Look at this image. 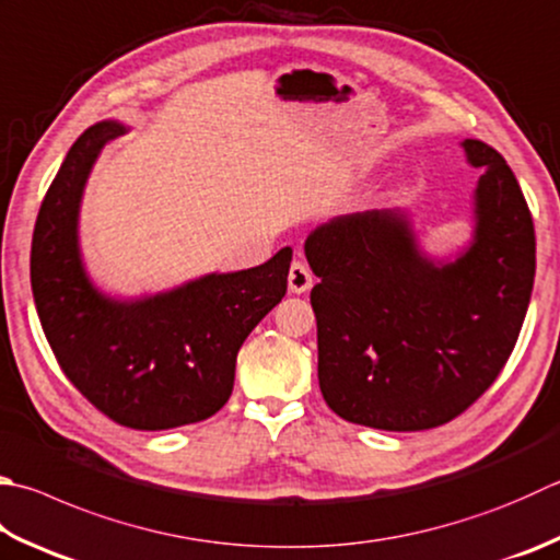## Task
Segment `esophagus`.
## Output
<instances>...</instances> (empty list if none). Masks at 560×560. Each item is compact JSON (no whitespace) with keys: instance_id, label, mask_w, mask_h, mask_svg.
<instances>
[{"instance_id":"esophagus-1","label":"esophagus","mask_w":560,"mask_h":560,"mask_svg":"<svg viewBox=\"0 0 560 560\" xmlns=\"http://www.w3.org/2000/svg\"><path fill=\"white\" fill-rule=\"evenodd\" d=\"M288 284H290V292H294V294L310 292V288L314 284L312 270L304 266L302 260H294L290 266V272H288Z\"/></svg>"}]
</instances>
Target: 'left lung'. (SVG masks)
I'll list each match as a JSON object with an SVG mask.
<instances>
[{"label":"left lung","mask_w":560,"mask_h":560,"mask_svg":"<svg viewBox=\"0 0 560 560\" xmlns=\"http://www.w3.org/2000/svg\"><path fill=\"white\" fill-rule=\"evenodd\" d=\"M482 167L472 189V236L431 256L405 209L336 217L304 241L319 387L336 415L383 431L446 424L508 363L529 310L534 221L504 158L460 141Z\"/></svg>","instance_id":"1"}]
</instances>
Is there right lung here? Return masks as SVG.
I'll return each mask as SVG.
<instances>
[{
    "mask_svg": "<svg viewBox=\"0 0 560 560\" xmlns=\"http://www.w3.org/2000/svg\"><path fill=\"white\" fill-rule=\"evenodd\" d=\"M126 131L104 119L72 143L36 219L31 290L70 383L116 424L161 431L209 419L229 402L238 348L288 292L292 248L165 292L129 300L102 292L82 260L80 207L104 145Z\"/></svg>",
    "mask_w": 560,
    "mask_h": 560,
    "instance_id": "add662e5",
    "label": "right lung"
}]
</instances>
